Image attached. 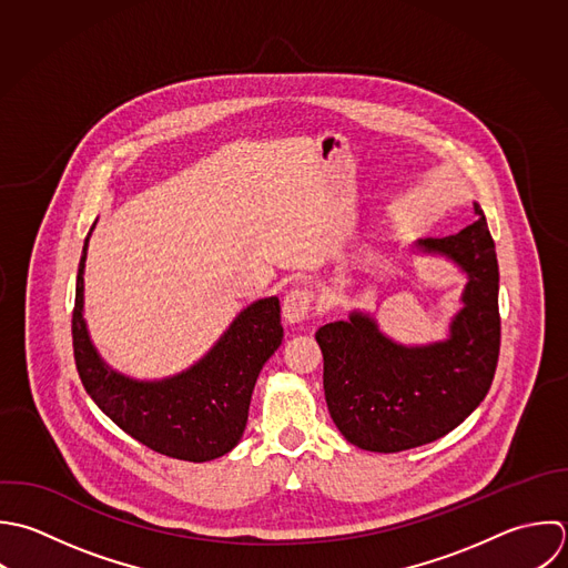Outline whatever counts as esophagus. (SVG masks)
Instances as JSON below:
<instances>
[{"label":"esophagus","instance_id":"1","mask_svg":"<svg viewBox=\"0 0 568 568\" xmlns=\"http://www.w3.org/2000/svg\"><path fill=\"white\" fill-rule=\"evenodd\" d=\"M314 305V292L307 287H294L283 298V318L287 323H301L310 316Z\"/></svg>","mask_w":568,"mask_h":568}]
</instances>
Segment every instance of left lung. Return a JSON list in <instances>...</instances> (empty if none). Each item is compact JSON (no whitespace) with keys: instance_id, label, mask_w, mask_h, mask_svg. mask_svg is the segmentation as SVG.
Wrapping results in <instances>:
<instances>
[{"instance_id":"obj_1","label":"left lung","mask_w":568,"mask_h":568,"mask_svg":"<svg viewBox=\"0 0 568 568\" xmlns=\"http://www.w3.org/2000/svg\"><path fill=\"white\" fill-rule=\"evenodd\" d=\"M458 234L420 239L416 247L454 261L465 274L463 310L449 338L400 345L363 312L316 332L329 416L356 447L396 454L456 429L485 400L500 354L498 258L485 212Z\"/></svg>"}]
</instances>
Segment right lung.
I'll use <instances>...</instances> for the list:
<instances>
[{"instance_id":"add662e5","label":"right lung","mask_w":568,"mask_h":568,"mask_svg":"<svg viewBox=\"0 0 568 568\" xmlns=\"http://www.w3.org/2000/svg\"><path fill=\"white\" fill-rule=\"evenodd\" d=\"M94 225L83 241L72 312L74 363L88 396L156 454L187 463L225 456L239 445L256 378L283 341L278 298L247 305L190 369L163 381H134L101 361L83 321V267Z\"/></svg>"}]
</instances>
